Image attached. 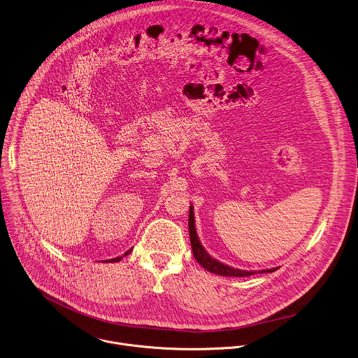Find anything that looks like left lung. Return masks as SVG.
I'll use <instances>...</instances> for the list:
<instances>
[{
  "label": "left lung",
  "instance_id": "left-lung-1",
  "mask_svg": "<svg viewBox=\"0 0 358 358\" xmlns=\"http://www.w3.org/2000/svg\"><path fill=\"white\" fill-rule=\"evenodd\" d=\"M188 227H189V239H191V246H192V252L194 256L196 259V262L206 268L208 271L218 274V275H224V277H249L256 274L257 271H245V270H238V268H232L228 267L220 262H217L210 255H208V252L203 249V246L201 245L199 239H198V234L195 229V218H194V209L191 206L189 209V218H188ZM277 271V268H270V270H264L263 273H273Z\"/></svg>",
  "mask_w": 358,
  "mask_h": 358
}]
</instances>
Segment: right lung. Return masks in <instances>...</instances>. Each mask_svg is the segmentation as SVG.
Here are the masks:
<instances>
[{
    "label": "right lung",
    "instance_id": "obj_1",
    "mask_svg": "<svg viewBox=\"0 0 358 358\" xmlns=\"http://www.w3.org/2000/svg\"><path fill=\"white\" fill-rule=\"evenodd\" d=\"M130 252H131V249H130V250H127V252H126V255H124V256H127V255H129V253H130ZM119 260H122V257H116V259H110V260H106V262H109V263H113V262H119Z\"/></svg>",
    "mask_w": 358,
    "mask_h": 358
}]
</instances>
